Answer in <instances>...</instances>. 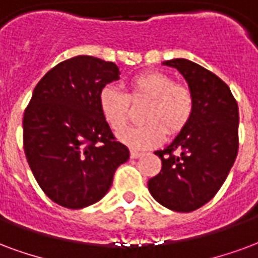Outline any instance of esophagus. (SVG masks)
Masks as SVG:
<instances>
[{
    "mask_svg": "<svg viewBox=\"0 0 258 258\" xmlns=\"http://www.w3.org/2000/svg\"><path fill=\"white\" fill-rule=\"evenodd\" d=\"M130 156H131V158H139L142 156V153H139L137 150H131V152H130Z\"/></svg>",
    "mask_w": 258,
    "mask_h": 258,
    "instance_id": "34e87169",
    "label": "esophagus"
}]
</instances>
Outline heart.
Masks as SVG:
<instances>
[{
  "label": "heart",
  "instance_id": "obj_1",
  "mask_svg": "<svg viewBox=\"0 0 258 258\" xmlns=\"http://www.w3.org/2000/svg\"><path fill=\"white\" fill-rule=\"evenodd\" d=\"M130 100H149L144 112L148 123L125 130L119 135L123 144L134 149L157 146L165 139L167 131L177 134L190 121L194 112V97L188 87L175 83L163 72H144L128 83ZM127 94L113 86H105L98 94V108L109 127L119 133L127 125L130 116Z\"/></svg>",
  "mask_w": 258,
  "mask_h": 258
}]
</instances>
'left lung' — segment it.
<instances>
[{"label":"left lung","mask_w":258,"mask_h":258,"mask_svg":"<svg viewBox=\"0 0 258 258\" xmlns=\"http://www.w3.org/2000/svg\"><path fill=\"white\" fill-rule=\"evenodd\" d=\"M186 79L194 112L172 144L156 154L161 171L149 179L150 194L175 212H192L216 196L238 154L239 110L230 87L211 71L186 58L164 61Z\"/></svg>","instance_id":"8db88e82"}]
</instances>
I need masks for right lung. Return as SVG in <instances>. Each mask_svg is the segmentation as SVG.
<instances>
[{
	"mask_svg": "<svg viewBox=\"0 0 258 258\" xmlns=\"http://www.w3.org/2000/svg\"><path fill=\"white\" fill-rule=\"evenodd\" d=\"M114 62L91 56L57 64L38 82L23 117V144L35 180L51 201L82 209L100 201L130 157L98 108L119 79Z\"/></svg>",
	"mask_w": 258,
	"mask_h": 258,
	"instance_id": "obj_1",
	"label": "right lung"
}]
</instances>
